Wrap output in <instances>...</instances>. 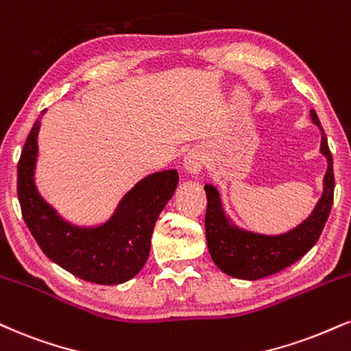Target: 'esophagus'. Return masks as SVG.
<instances>
[{"label":"esophagus","mask_w":351,"mask_h":351,"mask_svg":"<svg viewBox=\"0 0 351 351\" xmlns=\"http://www.w3.org/2000/svg\"><path fill=\"white\" fill-rule=\"evenodd\" d=\"M184 170H186L188 175L191 176H197L202 171V167H204V157L199 150H191L189 154L184 157L183 162Z\"/></svg>","instance_id":"esophagus-1"}]
</instances>
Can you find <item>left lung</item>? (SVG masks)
Returning a JSON list of instances; mask_svg holds the SVG:
<instances>
[{
	"label": "left lung",
	"instance_id": "obj_1",
	"mask_svg": "<svg viewBox=\"0 0 351 351\" xmlns=\"http://www.w3.org/2000/svg\"><path fill=\"white\" fill-rule=\"evenodd\" d=\"M311 119L322 134L320 154L327 158V171L324 176L322 196L309 217L304 219L294 229L278 235L256 234L242 229L223 210L217 188L213 184L204 186L208 196L206 240H208L210 258L221 271L229 276L255 281L281 271L302 258L322 234L333 204L335 180H333V160L327 137L314 109H311Z\"/></svg>",
	"mask_w": 351,
	"mask_h": 351
}]
</instances>
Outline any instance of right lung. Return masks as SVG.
Returning <instances> with one entry per match:
<instances>
[{"label":"right lung","mask_w":351,"mask_h":351,"mask_svg":"<svg viewBox=\"0 0 351 351\" xmlns=\"http://www.w3.org/2000/svg\"><path fill=\"white\" fill-rule=\"evenodd\" d=\"M34 122L18 163V197L32 237L53 263L96 285H121L137 274L150 253L155 222L178 186V171L147 175L122 196L108 221L77 226L40 196L36 186L40 121Z\"/></svg>","instance_id":"1"}]
</instances>
